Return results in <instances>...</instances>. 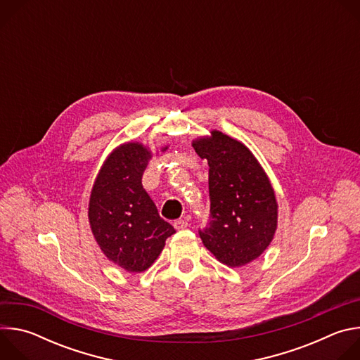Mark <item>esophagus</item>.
<instances>
[{"mask_svg": "<svg viewBox=\"0 0 360 360\" xmlns=\"http://www.w3.org/2000/svg\"><path fill=\"white\" fill-rule=\"evenodd\" d=\"M174 226H175V229H178V231L185 229V228L188 226V221H186V219H176V221L174 222Z\"/></svg>", "mask_w": 360, "mask_h": 360, "instance_id": "1", "label": "esophagus"}]
</instances>
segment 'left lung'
Masks as SVG:
<instances>
[{
	"instance_id": "8db88e82",
	"label": "left lung",
	"mask_w": 360,
	"mask_h": 360,
	"mask_svg": "<svg viewBox=\"0 0 360 360\" xmlns=\"http://www.w3.org/2000/svg\"><path fill=\"white\" fill-rule=\"evenodd\" d=\"M192 146L210 165L211 214L199 236L219 262L243 266L274 239L278 203L272 185L252 152L219 131Z\"/></svg>"
}]
</instances>
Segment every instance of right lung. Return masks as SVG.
<instances>
[{
  "label": "right lung",
  "mask_w": 360,
  "mask_h": 360,
  "mask_svg": "<svg viewBox=\"0 0 360 360\" xmlns=\"http://www.w3.org/2000/svg\"><path fill=\"white\" fill-rule=\"evenodd\" d=\"M150 152L138 142L118 146L94 184L88 218L107 258L128 272H143L175 233L142 186Z\"/></svg>",
  "instance_id": "obj_1"
}]
</instances>
